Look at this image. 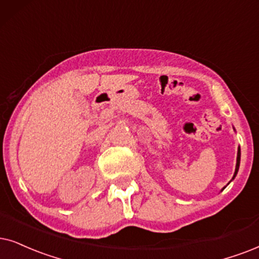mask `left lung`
I'll return each mask as SVG.
<instances>
[{"label":"left lung","instance_id":"obj_1","mask_svg":"<svg viewBox=\"0 0 259 259\" xmlns=\"http://www.w3.org/2000/svg\"><path fill=\"white\" fill-rule=\"evenodd\" d=\"M239 165H240V148H238V155H237V165H235V172H234V176H233V178L232 179H234L235 178V176H237V173H238V171H239ZM225 189V188H224ZM222 189V190H224Z\"/></svg>","mask_w":259,"mask_h":259}]
</instances>
